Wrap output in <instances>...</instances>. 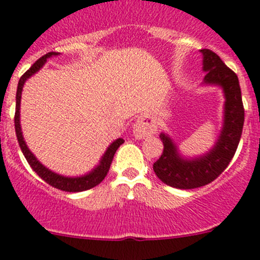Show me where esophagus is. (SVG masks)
Masks as SVG:
<instances>
[{
    "mask_svg": "<svg viewBox=\"0 0 260 260\" xmlns=\"http://www.w3.org/2000/svg\"><path fill=\"white\" fill-rule=\"evenodd\" d=\"M155 131H157L155 124L149 117H142V118H139L135 123V127H133V133L139 139H144L149 137V136L154 135Z\"/></svg>",
    "mask_w": 260,
    "mask_h": 260,
    "instance_id": "34e87169",
    "label": "esophagus"
}]
</instances>
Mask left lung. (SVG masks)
I'll return each mask as SVG.
<instances>
[{
    "label": "left lung",
    "mask_w": 260,
    "mask_h": 260,
    "mask_svg": "<svg viewBox=\"0 0 260 260\" xmlns=\"http://www.w3.org/2000/svg\"><path fill=\"white\" fill-rule=\"evenodd\" d=\"M201 52L203 70L207 72L204 82L220 86L225 95L224 125L214 148L208 154L192 160L180 158L171 138L160 133L165 148L159 159L153 163V171L167 185L179 189L203 187L217 179L236 154L244 124V107L237 75L217 53L207 48Z\"/></svg>",
    "instance_id": "8db88e82"
}]
</instances>
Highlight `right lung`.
<instances>
[{
	"label": "right lung",
	"instance_id": "add662e5",
	"mask_svg": "<svg viewBox=\"0 0 260 260\" xmlns=\"http://www.w3.org/2000/svg\"><path fill=\"white\" fill-rule=\"evenodd\" d=\"M58 53L56 52H48L47 54L42 56L41 58H38L34 64L31 66L29 70H27L26 72L22 75V77L18 81L17 86V93H16V112H15V129H16V136H17L18 144L21 147V151L23 153L24 158L27 159L28 165L31 166V168L34 169L35 172L41 177L46 183L52 185V187L57 188V189L64 190V192H83V190L91 189V188L95 187V185L100 184L105 177L107 176L109 167H111L112 159L114 157V153H116L118 147L123 143V139L119 138L117 141H114L111 146L108 147V149L106 151L105 155L102 157V160H101L100 166L97 168L93 169L89 174L83 177H77V178H70V177H63L59 176V174L53 173L50 169L46 168L45 166L41 165L37 160V158L32 154L31 151L27 148L26 143H24L23 137H22L21 132V124H20V103H21V94H22V88H23L24 82L27 81V78L31 77L32 75L37 72L45 62L47 61V58H50L51 56H57Z\"/></svg>",
	"mask_w": 260,
	"mask_h": 260
}]
</instances>
